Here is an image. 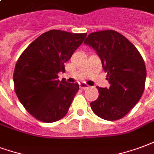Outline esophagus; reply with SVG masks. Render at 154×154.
Listing matches in <instances>:
<instances>
[{
  "label": "esophagus",
  "instance_id": "1",
  "mask_svg": "<svg viewBox=\"0 0 154 154\" xmlns=\"http://www.w3.org/2000/svg\"><path fill=\"white\" fill-rule=\"evenodd\" d=\"M79 88H82V89H85V88H88L89 87L87 84H85L84 82H79Z\"/></svg>",
  "mask_w": 154,
  "mask_h": 154
}]
</instances>
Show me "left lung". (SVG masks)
<instances>
[{"label": "left lung", "instance_id": "1", "mask_svg": "<svg viewBox=\"0 0 154 154\" xmlns=\"http://www.w3.org/2000/svg\"><path fill=\"white\" fill-rule=\"evenodd\" d=\"M84 43L96 51L107 73L109 88L98 89V97L90 103L97 116L106 121L124 117L144 90L146 68L136 48L126 38L114 30L90 33Z\"/></svg>", "mask_w": 154, "mask_h": 154}]
</instances>
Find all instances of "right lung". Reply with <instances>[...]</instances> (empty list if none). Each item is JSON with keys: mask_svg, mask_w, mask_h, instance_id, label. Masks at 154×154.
I'll use <instances>...</instances> for the list:
<instances>
[{"mask_svg": "<svg viewBox=\"0 0 154 154\" xmlns=\"http://www.w3.org/2000/svg\"><path fill=\"white\" fill-rule=\"evenodd\" d=\"M87 33L50 30L40 35L24 50L14 68V91L24 108L41 122L59 121L68 112L79 85L58 73L83 43Z\"/></svg>", "mask_w": 154, "mask_h": 154, "instance_id": "add662e5", "label": "right lung"}]
</instances>
